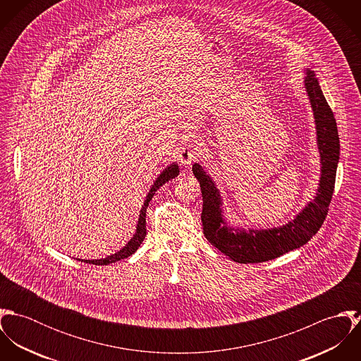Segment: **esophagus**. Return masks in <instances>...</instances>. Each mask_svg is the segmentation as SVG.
<instances>
[{
  "instance_id": "obj_1",
  "label": "esophagus",
  "mask_w": 361,
  "mask_h": 361,
  "mask_svg": "<svg viewBox=\"0 0 361 361\" xmlns=\"http://www.w3.org/2000/svg\"><path fill=\"white\" fill-rule=\"evenodd\" d=\"M200 154H202V150H200L197 146L189 145V146H186L185 149H182V152H180V154H179V159H180V162H182L183 165H189V164H192L195 159H197Z\"/></svg>"
}]
</instances>
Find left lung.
<instances>
[{
    "instance_id": "1",
    "label": "left lung",
    "mask_w": 361,
    "mask_h": 361,
    "mask_svg": "<svg viewBox=\"0 0 361 361\" xmlns=\"http://www.w3.org/2000/svg\"><path fill=\"white\" fill-rule=\"evenodd\" d=\"M305 87L314 112L317 145L321 157V178L314 200L286 225L271 229H239L229 226L222 214V199L211 176L200 164L193 173L203 196V232L207 240L225 256L240 262H264L302 247L319 231L331 203L336 166L339 162V135L331 106L326 103L314 71L307 69Z\"/></svg>"
}]
</instances>
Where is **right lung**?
Listing matches in <instances>:
<instances>
[{"instance_id": "right-lung-1", "label": "right lung", "mask_w": 361, "mask_h": 361, "mask_svg": "<svg viewBox=\"0 0 361 361\" xmlns=\"http://www.w3.org/2000/svg\"><path fill=\"white\" fill-rule=\"evenodd\" d=\"M179 175V166L178 164H171L169 166H166L159 175L158 178L155 179L154 183L152 185L147 196H146V200L140 209V215H139V221H137V226H136V232L133 235V238L119 250L116 252L115 255H111L108 257L100 258V259H82L85 262H89V264H94V265H108V264H112L115 261H119V259H123V258H128L129 256H132L137 249L139 246L142 245V242L145 240L146 238V211H147V207L150 200L153 199V196L155 195V192L162 186L165 185L168 180L173 179L175 176Z\"/></svg>"}]
</instances>
